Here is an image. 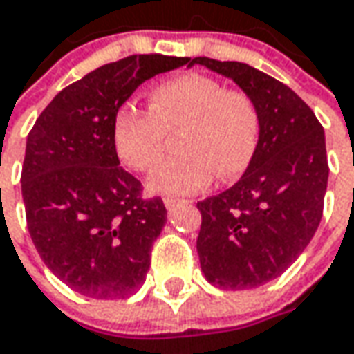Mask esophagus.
Wrapping results in <instances>:
<instances>
[{"label": "esophagus", "mask_w": 354, "mask_h": 354, "mask_svg": "<svg viewBox=\"0 0 354 354\" xmlns=\"http://www.w3.org/2000/svg\"><path fill=\"white\" fill-rule=\"evenodd\" d=\"M184 200H180V198H165V205L166 209H174L176 205H180Z\"/></svg>", "instance_id": "obj_1"}]
</instances>
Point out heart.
Wrapping results in <instances>:
<instances>
[{
    "label": "heart",
    "instance_id": "heart-1",
    "mask_svg": "<svg viewBox=\"0 0 354 354\" xmlns=\"http://www.w3.org/2000/svg\"><path fill=\"white\" fill-rule=\"evenodd\" d=\"M261 131L252 95L198 72L158 82L149 92V109L123 104L111 121L117 156L140 174L156 170L170 135H180V154L151 180L153 192L168 196L200 192L215 172L221 180L241 176L257 154Z\"/></svg>",
    "mask_w": 354,
    "mask_h": 354
}]
</instances>
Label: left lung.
Returning a JSON list of instances; mask_svg holds the SVG:
<instances>
[{
    "instance_id": "left-lung-1",
    "label": "left lung",
    "mask_w": 354,
    "mask_h": 354,
    "mask_svg": "<svg viewBox=\"0 0 354 354\" xmlns=\"http://www.w3.org/2000/svg\"><path fill=\"white\" fill-rule=\"evenodd\" d=\"M189 64L231 78L261 109V140L247 172L198 201V254L214 286H262L298 259L322 221L329 176L323 127L298 93L257 68L207 56Z\"/></svg>"
}]
</instances>
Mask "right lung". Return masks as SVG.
Wrapping results in <instances>:
<instances>
[{
  "mask_svg": "<svg viewBox=\"0 0 354 354\" xmlns=\"http://www.w3.org/2000/svg\"><path fill=\"white\" fill-rule=\"evenodd\" d=\"M186 56L133 55L95 68L44 107L27 137L21 192L43 262L66 286L97 299L135 294L166 223L165 201L142 198L119 166L111 121L142 82Z\"/></svg>",
  "mask_w": 354,
  "mask_h": 354,
  "instance_id": "add662e5",
  "label": "right lung"
}]
</instances>
